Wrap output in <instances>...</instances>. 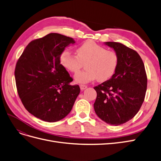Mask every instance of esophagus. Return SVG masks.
<instances>
[{"mask_svg": "<svg viewBox=\"0 0 161 161\" xmlns=\"http://www.w3.org/2000/svg\"><path fill=\"white\" fill-rule=\"evenodd\" d=\"M80 90H81V91H84L85 89H86V88H87V86H86V85H80Z\"/></svg>", "mask_w": 161, "mask_h": 161, "instance_id": "1", "label": "esophagus"}]
</instances>
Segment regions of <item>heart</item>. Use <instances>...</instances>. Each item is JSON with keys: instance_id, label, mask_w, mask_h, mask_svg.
Returning a JSON list of instances; mask_svg holds the SVG:
<instances>
[{"instance_id": "obj_1", "label": "heart", "mask_w": 161, "mask_h": 161, "mask_svg": "<svg viewBox=\"0 0 161 161\" xmlns=\"http://www.w3.org/2000/svg\"><path fill=\"white\" fill-rule=\"evenodd\" d=\"M85 64L84 71L74 76L75 81L79 84H86L98 79L105 81L114 75L119 63V57L114 51L108 50L92 41H87L77 49V55L69 50L63 51L60 55L61 65L68 71L76 73Z\"/></svg>"}]
</instances>
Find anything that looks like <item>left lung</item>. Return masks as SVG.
Here are the masks:
<instances>
[{"label":"left lung","instance_id":"obj_1","mask_svg":"<svg viewBox=\"0 0 161 161\" xmlns=\"http://www.w3.org/2000/svg\"><path fill=\"white\" fill-rule=\"evenodd\" d=\"M119 57L118 68L111 78L94 88L96 115L106 123L119 125L137 114L145 96L147 78L139 55L122 43L105 42Z\"/></svg>","mask_w":161,"mask_h":161}]
</instances>
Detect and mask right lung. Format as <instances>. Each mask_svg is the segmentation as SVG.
I'll list each match as a JSON object with an SVG mask.
<instances>
[{"label":"right lung","mask_w":161,"mask_h":161,"mask_svg":"<svg viewBox=\"0 0 161 161\" xmlns=\"http://www.w3.org/2000/svg\"><path fill=\"white\" fill-rule=\"evenodd\" d=\"M75 43L71 37L51 33L31 41L17 61L15 79L25 108L47 122L63 119L71 111L80 93L79 85L60 63L66 47Z\"/></svg>","instance_id":"obj_1"}]
</instances>
